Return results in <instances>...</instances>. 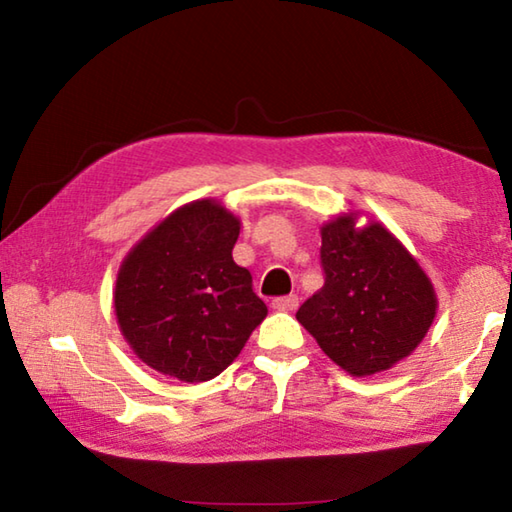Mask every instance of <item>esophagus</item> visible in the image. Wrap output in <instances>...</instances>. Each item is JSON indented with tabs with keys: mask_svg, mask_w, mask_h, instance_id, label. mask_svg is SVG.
<instances>
[{
	"mask_svg": "<svg viewBox=\"0 0 512 512\" xmlns=\"http://www.w3.org/2000/svg\"><path fill=\"white\" fill-rule=\"evenodd\" d=\"M273 309H277V311H296L298 309V296H282V298H275L273 302Z\"/></svg>",
	"mask_w": 512,
	"mask_h": 512,
	"instance_id": "obj_1",
	"label": "esophagus"
}]
</instances>
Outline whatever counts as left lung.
I'll list each match as a JSON object with an SVG mask.
<instances>
[{"label": "left lung", "mask_w": 512, "mask_h": 512, "mask_svg": "<svg viewBox=\"0 0 512 512\" xmlns=\"http://www.w3.org/2000/svg\"><path fill=\"white\" fill-rule=\"evenodd\" d=\"M348 210L320 225L325 284L298 323L352 377L411 357L436 318L438 296L418 259L381 221Z\"/></svg>", "instance_id": "8db88e82"}]
</instances>
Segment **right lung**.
Listing matches in <instances>:
<instances>
[{"mask_svg":"<svg viewBox=\"0 0 512 512\" xmlns=\"http://www.w3.org/2000/svg\"><path fill=\"white\" fill-rule=\"evenodd\" d=\"M239 230V216L221 201L198 198L153 225L119 264V332L160 375L214 379L266 318L248 268L232 259Z\"/></svg>","mask_w":512,"mask_h":512,"instance_id":"1","label":"right lung"}]
</instances>
